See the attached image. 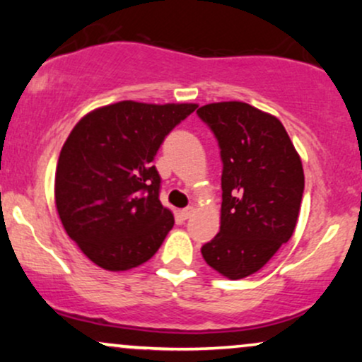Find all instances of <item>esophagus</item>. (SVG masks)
<instances>
[{
  "mask_svg": "<svg viewBox=\"0 0 362 362\" xmlns=\"http://www.w3.org/2000/svg\"><path fill=\"white\" fill-rule=\"evenodd\" d=\"M192 213H194V207H185V209L180 211L182 219H189L190 216H192Z\"/></svg>",
  "mask_w": 362,
  "mask_h": 362,
  "instance_id": "esophagus-1",
  "label": "esophagus"
}]
</instances>
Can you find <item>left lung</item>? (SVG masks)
I'll list each match as a JSON object with an SVG mask.
<instances>
[{
	"label": "left lung",
	"instance_id": "obj_1",
	"mask_svg": "<svg viewBox=\"0 0 362 362\" xmlns=\"http://www.w3.org/2000/svg\"><path fill=\"white\" fill-rule=\"evenodd\" d=\"M213 131L223 161L221 226L202 257L228 279L260 271L293 236L305 175L279 119L243 102L197 110Z\"/></svg>",
	"mask_w": 362,
	"mask_h": 362
}]
</instances>
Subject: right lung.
<instances>
[{
  "label": "right lung",
  "instance_id": "obj_1",
  "mask_svg": "<svg viewBox=\"0 0 362 362\" xmlns=\"http://www.w3.org/2000/svg\"><path fill=\"white\" fill-rule=\"evenodd\" d=\"M195 109V103L119 102L90 112L66 139L56 168L57 213L69 238L98 267H138L173 228L153 161Z\"/></svg>",
  "mask_w": 362,
  "mask_h": 362
}]
</instances>
